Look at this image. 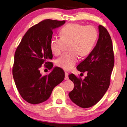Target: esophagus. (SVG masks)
<instances>
[{"instance_id":"obj_1","label":"esophagus","mask_w":127,"mask_h":127,"mask_svg":"<svg viewBox=\"0 0 127 127\" xmlns=\"http://www.w3.org/2000/svg\"><path fill=\"white\" fill-rule=\"evenodd\" d=\"M65 80H69V77H68V73L66 71H65Z\"/></svg>"}]
</instances>
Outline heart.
Listing matches in <instances>:
<instances>
[{"instance_id": "heart-1", "label": "heart", "mask_w": 127, "mask_h": 127, "mask_svg": "<svg viewBox=\"0 0 127 127\" xmlns=\"http://www.w3.org/2000/svg\"><path fill=\"white\" fill-rule=\"evenodd\" d=\"M60 37H53L50 49L55 56L63 51L65 44L69 51L64 53L56 61V65L65 70H70L76 65L79 56L85 57L91 53L98 38V31L93 26L70 23L60 31Z\"/></svg>"}]
</instances>
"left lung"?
<instances>
[{
	"mask_svg": "<svg viewBox=\"0 0 127 127\" xmlns=\"http://www.w3.org/2000/svg\"><path fill=\"white\" fill-rule=\"evenodd\" d=\"M99 38L96 45L85 60L77 66L78 71L86 72L84 80L73 74L69 78L74 84L69 93L71 100L81 108L96 104L107 91L115 59L112 39L106 28L99 25Z\"/></svg>",
	"mask_w": 127,
	"mask_h": 127,
	"instance_id": "8db88e82",
	"label": "left lung"
}]
</instances>
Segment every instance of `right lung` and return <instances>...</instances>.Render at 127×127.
Masks as SVG:
<instances>
[{
    "instance_id": "1",
    "label": "right lung",
    "mask_w": 127,
    "mask_h": 127,
    "mask_svg": "<svg viewBox=\"0 0 127 127\" xmlns=\"http://www.w3.org/2000/svg\"><path fill=\"white\" fill-rule=\"evenodd\" d=\"M65 21L46 19L27 30L16 49L12 75L21 97L29 103L37 104L46 101L55 86L65 78L61 68L53 67L50 41L53 29L64 25ZM43 65L51 71L42 76Z\"/></svg>"
}]
</instances>
